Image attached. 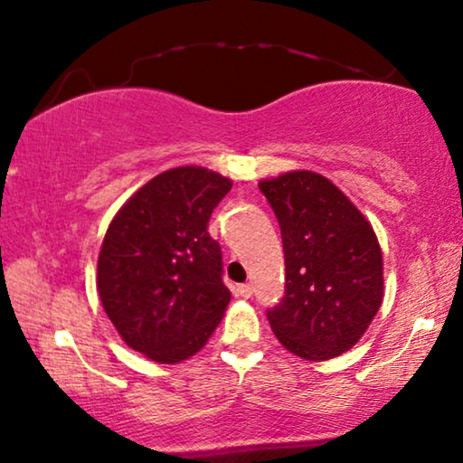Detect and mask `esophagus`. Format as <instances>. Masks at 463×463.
I'll list each match as a JSON object with an SVG mask.
<instances>
[{
	"instance_id": "obj_1",
	"label": "esophagus",
	"mask_w": 463,
	"mask_h": 463,
	"mask_svg": "<svg viewBox=\"0 0 463 463\" xmlns=\"http://www.w3.org/2000/svg\"><path fill=\"white\" fill-rule=\"evenodd\" d=\"M238 295L244 297V299H249V297L252 295V287H250V284H240V287H238Z\"/></svg>"
}]
</instances>
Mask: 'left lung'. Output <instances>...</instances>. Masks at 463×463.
Instances as JSON below:
<instances>
[{
    "label": "left lung",
    "instance_id": "1",
    "mask_svg": "<svg viewBox=\"0 0 463 463\" xmlns=\"http://www.w3.org/2000/svg\"><path fill=\"white\" fill-rule=\"evenodd\" d=\"M280 223L287 293L269 326L303 360L352 350L383 301V255L375 230L331 179L312 170L259 181Z\"/></svg>",
    "mask_w": 463,
    "mask_h": 463
}]
</instances>
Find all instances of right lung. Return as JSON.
<instances>
[{"label": "right lung", "mask_w": 463, "mask_h": 463, "mask_svg": "<svg viewBox=\"0 0 463 463\" xmlns=\"http://www.w3.org/2000/svg\"><path fill=\"white\" fill-rule=\"evenodd\" d=\"M232 179L204 166L164 170L111 219L97 261V290L122 341L157 364L208 344L232 295L208 233Z\"/></svg>", "instance_id": "1"}]
</instances>
